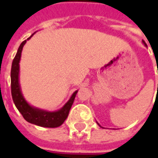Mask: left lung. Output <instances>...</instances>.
I'll list each match as a JSON object with an SVG mask.
<instances>
[{
    "mask_svg": "<svg viewBox=\"0 0 158 158\" xmlns=\"http://www.w3.org/2000/svg\"><path fill=\"white\" fill-rule=\"evenodd\" d=\"M143 43L144 44V46H146V44H145V42H144V41H143ZM98 124H99V123H98ZM99 125H100V124H99ZM100 126H101V125H100ZM101 127H102V126H101Z\"/></svg>",
    "mask_w": 158,
    "mask_h": 158,
    "instance_id": "1",
    "label": "left lung"
}]
</instances>
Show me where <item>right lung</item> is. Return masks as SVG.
<instances>
[{
	"mask_svg": "<svg viewBox=\"0 0 158 158\" xmlns=\"http://www.w3.org/2000/svg\"><path fill=\"white\" fill-rule=\"evenodd\" d=\"M32 35L29 38H27V40L30 39L32 37ZM25 43H26V40H24L20 45L15 56L13 60V64H12L11 90H12L13 101L15 104L16 108L21 112V114L25 119V121H27L28 123L38 125V126H42V127H48V128L58 127L68 118L69 110L74 102V100H75L78 90H76L72 94V96L70 97L69 102L60 110H56V111H48V110H41V109H38V108L29 105L22 94L20 84H19V70H20L19 63H20V59H21L22 50H23V48Z\"/></svg>",
	"mask_w": 158,
	"mask_h": 158,
	"instance_id": "add662e5",
	"label": "right lung"
}]
</instances>
